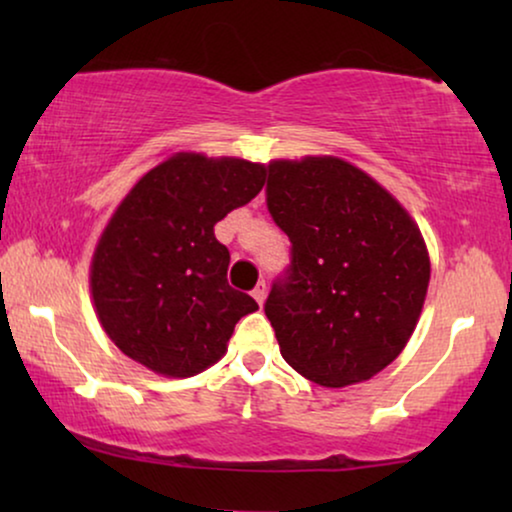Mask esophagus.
Wrapping results in <instances>:
<instances>
[{
  "mask_svg": "<svg viewBox=\"0 0 512 512\" xmlns=\"http://www.w3.org/2000/svg\"><path fill=\"white\" fill-rule=\"evenodd\" d=\"M251 296L256 298L258 305H263L265 303V296H268V286H265V282H258L256 289L251 291Z\"/></svg>",
  "mask_w": 512,
  "mask_h": 512,
  "instance_id": "obj_1",
  "label": "esophagus"
}]
</instances>
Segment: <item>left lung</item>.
<instances>
[{"mask_svg":"<svg viewBox=\"0 0 512 512\" xmlns=\"http://www.w3.org/2000/svg\"><path fill=\"white\" fill-rule=\"evenodd\" d=\"M268 209L291 268L265 314L279 352L321 387L366 382L408 345L431 279L429 249L401 202L338 156L277 158Z\"/></svg>","mask_w":512,"mask_h":512,"instance_id":"obj_1","label":"left lung"}]
</instances>
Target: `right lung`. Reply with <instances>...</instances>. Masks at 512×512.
Returning a JSON list of instances; mask_svg holds the SVG:
<instances>
[{"instance_id": "add662e5", "label": "right lung", "mask_w": 512, "mask_h": 512, "mask_svg": "<svg viewBox=\"0 0 512 512\" xmlns=\"http://www.w3.org/2000/svg\"><path fill=\"white\" fill-rule=\"evenodd\" d=\"M265 165L179 151L118 202L95 244L90 296L109 340L163 377H193L228 352L256 300L228 286L214 226L254 200Z\"/></svg>"}]
</instances>
